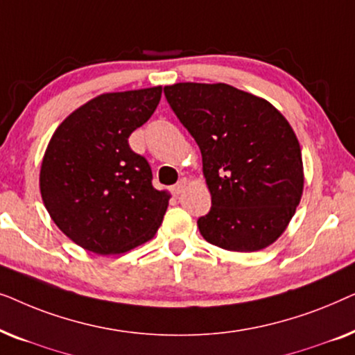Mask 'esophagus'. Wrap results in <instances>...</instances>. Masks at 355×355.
I'll return each instance as SVG.
<instances>
[{
	"mask_svg": "<svg viewBox=\"0 0 355 355\" xmlns=\"http://www.w3.org/2000/svg\"><path fill=\"white\" fill-rule=\"evenodd\" d=\"M186 186H187V179H181V181L176 184V186H173L171 191H173L174 196H179V193H181L184 189H186Z\"/></svg>",
	"mask_w": 355,
	"mask_h": 355,
	"instance_id": "1",
	"label": "esophagus"
}]
</instances>
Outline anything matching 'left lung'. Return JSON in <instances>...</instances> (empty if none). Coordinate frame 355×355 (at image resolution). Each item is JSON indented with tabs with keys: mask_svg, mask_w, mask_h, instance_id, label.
<instances>
[{
	"mask_svg": "<svg viewBox=\"0 0 355 355\" xmlns=\"http://www.w3.org/2000/svg\"><path fill=\"white\" fill-rule=\"evenodd\" d=\"M164 95L202 152L211 196V210L197 221L203 239L232 252L273 244L304 192L302 152L288 119L223 82H179Z\"/></svg>",
	"mask_w": 355,
	"mask_h": 355,
	"instance_id": "obj_1",
	"label": "left lung"
}]
</instances>
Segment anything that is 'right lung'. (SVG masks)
<instances>
[{"label": "right lung", "mask_w": 355, "mask_h": 355, "mask_svg": "<svg viewBox=\"0 0 355 355\" xmlns=\"http://www.w3.org/2000/svg\"><path fill=\"white\" fill-rule=\"evenodd\" d=\"M162 85L110 92L67 116L40 166V193L55 225L96 255L124 254L153 239L171 193L152 186L147 159L128 139L147 123Z\"/></svg>", "instance_id": "add662e5"}]
</instances>
